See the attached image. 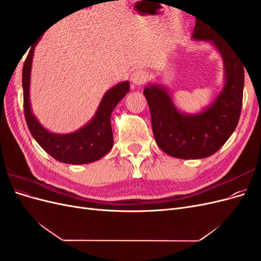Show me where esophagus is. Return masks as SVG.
Segmentation results:
<instances>
[{
  "instance_id": "obj_1",
  "label": "esophagus",
  "mask_w": 261,
  "mask_h": 261,
  "mask_svg": "<svg viewBox=\"0 0 261 261\" xmlns=\"http://www.w3.org/2000/svg\"><path fill=\"white\" fill-rule=\"evenodd\" d=\"M146 78H147V74H146L145 70L137 69V70H135V72L132 74L130 81H132L133 85L140 86V85H143L145 83Z\"/></svg>"
}]
</instances>
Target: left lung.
Returning a JSON list of instances; mask_svg holds the SVG:
<instances>
[{
  "instance_id": "1",
  "label": "left lung",
  "mask_w": 261,
  "mask_h": 261,
  "mask_svg": "<svg viewBox=\"0 0 261 261\" xmlns=\"http://www.w3.org/2000/svg\"><path fill=\"white\" fill-rule=\"evenodd\" d=\"M194 41L211 43L223 62L224 85L200 112L186 113L176 107L167 87L148 83L144 94L151 114L156 145L177 159H203L216 153L238 126L244 89V66L228 43L207 23L196 20Z\"/></svg>"
}]
</instances>
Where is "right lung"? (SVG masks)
<instances>
[{
    "label": "right lung",
    "instance_id": "1",
    "mask_svg": "<svg viewBox=\"0 0 261 261\" xmlns=\"http://www.w3.org/2000/svg\"><path fill=\"white\" fill-rule=\"evenodd\" d=\"M37 43L29 51L22 68L23 110L31 135L46 153L62 163L86 164L101 159L112 149L111 114L118 102L129 92V82H121L110 88L102 97L91 120L81 128L68 134L50 132L39 122L30 103L31 66Z\"/></svg>",
    "mask_w": 261,
    "mask_h": 261
}]
</instances>
